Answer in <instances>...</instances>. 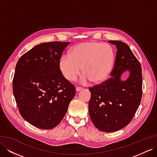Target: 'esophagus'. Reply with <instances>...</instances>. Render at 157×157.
Instances as JSON below:
<instances>
[{"label": "esophagus", "instance_id": "34e87169", "mask_svg": "<svg viewBox=\"0 0 157 157\" xmlns=\"http://www.w3.org/2000/svg\"><path fill=\"white\" fill-rule=\"evenodd\" d=\"M81 90H82V87H77V88H76V91H77V92H79Z\"/></svg>", "mask_w": 157, "mask_h": 157}]
</instances>
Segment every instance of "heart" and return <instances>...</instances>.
<instances>
[{
  "instance_id": "1",
  "label": "heart",
  "mask_w": 157,
  "mask_h": 157,
  "mask_svg": "<svg viewBox=\"0 0 157 157\" xmlns=\"http://www.w3.org/2000/svg\"><path fill=\"white\" fill-rule=\"evenodd\" d=\"M115 61V50L110 44L90 41L76 45L69 55H63L59 66L64 77L69 81L77 79L82 71L84 75L80 82L82 84L90 80L99 83L111 73Z\"/></svg>"
}]
</instances>
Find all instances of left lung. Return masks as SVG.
Instances as JSON below:
<instances>
[{
	"instance_id": "1",
	"label": "left lung",
	"mask_w": 157,
	"mask_h": 157,
	"mask_svg": "<svg viewBox=\"0 0 157 157\" xmlns=\"http://www.w3.org/2000/svg\"><path fill=\"white\" fill-rule=\"evenodd\" d=\"M117 47L115 65L111 78L90 87V117L102 132H116L126 126L134 118L142 96V73L140 61L126 43L109 40ZM126 70L130 73L125 81L120 78Z\"/></svg>"
}]
</instances>
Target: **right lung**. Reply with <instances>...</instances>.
I'll use <instances>...</instances> for the list:
<instances>
[{
	"label": "right lung",
	"instance_id": "add662e5",
	"mask_svg": "<svg viewBox=\"0 0 157 157\" xmlns=\"http://www.w3.org/2000/svg\"><path fill=\"white\" fill-rule=\"evenodd\" d=\"M70 42H45L19 59L13 78V93L20 115L33 126L50 130L58 126L75 96L74 85L59 67Z\"/></svg>",
	"mask_w": 157,
	"mask_h": 157
}]
</instances>
